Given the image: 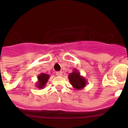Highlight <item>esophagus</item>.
I'll list each match as a JSON object with an SVG mask.
<instances>
[{
  "label": "esophagus",
  "instance_id": "obj_1",
  "mask_svg": "<svg viewBox=\"0 0 128 128\" xmlns=\"http://www.w3.org/2000/svg\"><path fill=\"white\" fill-rule=\"evenodd\" d=\"M56 75L58 76H63V72L62 71H58V72H56Z\"/></svg>",
  "mask_w": 128,
  "mask_h": 128
}]
</instances>
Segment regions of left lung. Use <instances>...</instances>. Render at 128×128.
<instances>
[{
    "instance_id": "8db88e82",
    "label": "left lung",
    "mask_w": 128,
    "mask_h": 128,
    "mask_svg": "<svg viewBox=\"0 0 128 128\" xmlns=\"http://www.w3.org/2000/svg\"><path fill=\"white\" fill-rule=\"evenodd\" d=\"M68 79L72 85L78 90L84 88L86 83L84 78L81 77L76 70L68 75Z\"/></svg>"
}]
</instances>
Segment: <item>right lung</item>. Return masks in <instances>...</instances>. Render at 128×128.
<instances>
[{
    "label": "right lung",
    "mask_w": 128,
    "mask_h": 128,
    "mask_svg": "<svg viewBox=\"0 0 128 128\" xmlns=\"http://www.w3.org/2000/svg\"><path fill=\"white\" fill-rule=\"evenodd\" d=\"M38 82L37 83L38 84V87L39 88H43L45 85H46V82L48 81V78H49V76L48 74H41L40 75L38 76Z\"/></svg>",
    "instance_id": "add662e5"
}]
</instances>
